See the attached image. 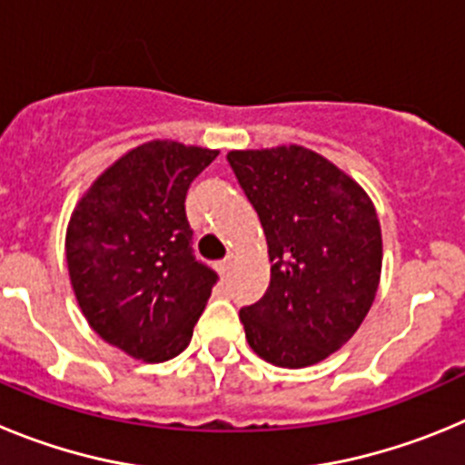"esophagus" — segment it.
<instances>
[{"label": "esophagus", "mask_w": 465, "mask_h": 465, "mask_svg": "<svg viewBox=\"0 0 465 465\" xmlns=\"http://www.w3.org/2000/svg\"><path fill=\"white\" fill-rule=\"evenodd\" d=\"M228 270H230V258L216 262V272H219L221 277H225V274H228Z\"/></svg>", "instance_id": "obj_1"}]
</instances>
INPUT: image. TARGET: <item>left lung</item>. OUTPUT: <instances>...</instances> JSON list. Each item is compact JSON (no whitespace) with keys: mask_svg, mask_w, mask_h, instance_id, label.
<instances>
[{"mask_svg":"<svg viewBox=\"0 0 465 465\" xmlns=\"http://www.w3.org/2000/svg\"><path fill=\"white\" fill-rule=\"evenodd\" d=\"M268 240L270 286L242 307L246 342L268 363L307 368L347 342L371 312L381 230L368 193L331 160L289 143L230 151Z\"/></svg>","mask_w":465,"mask_h":465,"instance_id":"1","label":"left lung"}]
</instances>
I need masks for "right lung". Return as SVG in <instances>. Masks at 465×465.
<instances>
[{
    "mask_svg": "<svg viewBox=\"0 0 465 465\" xmlns=\"http://www.w3.org/2000/svg\"><path fill=\"white\" fill-rule=\"evenodd\" d=\"M219 151L153 139L85 191L64 237L72 289L90 328L149 363L188 347L216 272L193 253L186 193Z\"/></svg>",
    "mask_w": 465,
    "mask_h": 465,
    "instance_id": "add662e5",
    "label": "right lung"
}]
</instances>
